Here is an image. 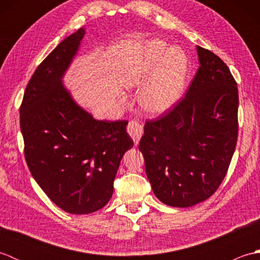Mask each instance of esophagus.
Segmentation results:
<instances>
[{
	"label": "esophagus",
	"mask_w": 260,
	"mask_h": 260,
	"mask_svg": "<svg viewBox=\"0 0 260 260\" xmlns=\"http://www.w3.org/2000/svg\"><path fill=\"white\" fill-rule=\"evenodd\" d=\"M127 132L131 135L132 139H133L135 145L139 144L141 137L144 133V129H143V125L136 120H131L128 125H127Z\"/></svg>",
	"instance_id": "esophagus-1"
}]
</instances>
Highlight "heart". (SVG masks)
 Returning <instances> with one entry per match:
<instances>
[{
	"label": "heart",
	"mask_w": 260,
	"mask_h": 260,
	"mask_svg": "<svg viewBox=\"0 0 260 260\" xmlns=\"http://www.w3.org/2000/svg\"><path fill=\"white\" fill-rule=\"evenodd\" d=\"M145 79L154 76L143 89L140 102L143 109L152 115H161L179 103L185 90L187 60L183 51L170 48L161 40L148 43Z\"/></svg>",
	"instance_id": "1"
}]
</instances>
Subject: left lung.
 <instances>
[{
  "instance_id": "8db88e82",
  "label": "left lung",
  "mask_w": 260,
  "mask_h": 260,
  "mask_svg": "<svg viewBox=\"0 0 260 260\" xmlns=\"http://www.w3.org/2000/svg\"><path fill=\"white\" fill-rule=\"evenodd\" d=\"M199 67L186 95L147 120L140 151L154 194L176 208L207 200L221 184L238 137V88L228 66L197 46Z\"/></svg>"
}]
</instances>
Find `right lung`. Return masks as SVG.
<instances>
[{
	"label": "right lung",
	"instance_id": "right-lung-1",
	"mask_svg": "<svg viewBox=\"0 0 260 260\" xmlns=\"http://www.w3.org/2000/svg\"><path fill=\"white\" fill-rule=\"evenodd\" d=\"M85 30L66 38L39 64L20 107L24 156L37 183L66 212L87 214L107 204L120 159L134 142L127 120H97L76 104L62 76Z\"/></svg>",
	"mask_w": 260,
	"mask_h": 260
}]
</instances>
